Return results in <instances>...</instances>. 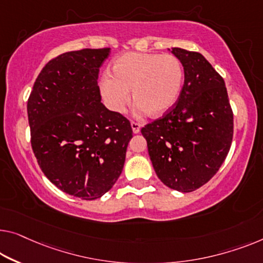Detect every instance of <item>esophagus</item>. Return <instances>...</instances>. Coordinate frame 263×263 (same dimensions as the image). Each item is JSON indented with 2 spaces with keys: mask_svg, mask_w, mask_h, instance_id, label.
I'll use <instances>...</instances> for the list:
<instances>
[{
  "mask_svg": "<svg viewBox=\"0 0 263 263\" xmlns=\"http://www.w3.org/2000/svg\"><path fill=\"white\" fill-rule=\"evenodd\" d=\"M131 127H132V131L133 133H138L140 131V127H142V125L139 123H137V121H131Z\"/></svg>",
  "mask_w": 263,
  "mask_h": 263,
  "instance_id": "esophagus-1",
  "label": "esophagus"
}]
</instances>
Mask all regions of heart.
I'll use <instances>...</instances> for the list:
<instances>
[{"mask_svg":"<svg viewBox=\"0 0 263 263\" xmlns=\"http://www.w3.org/2000/svg\"><path fill=\"white\" fill-rule=\"evenodd\" d=\"M183 81L184 67L176 55L131 52L115 59L112 74L101 78L100 92L107 106L121 113L131 101L133 89L137 109L159 117L177 103Z\"/></svg>","mask_w":263,"mask_h":263,"instance_id":"b5f03b06","label":"heart"}]
</instances>
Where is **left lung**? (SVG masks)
Listing matches in <instances>:
<instances>
[{"mask_svg":"<svg viewBox=\"0 0 263 263\" xmlns=\"http://www.w3.org/2000/svg\"><path fill=\"white\" fill-rule=\"evenodd\" d=\"M170 50V49H169ZM184 85L177 103L142 135L158 178L166 186L191 193L209 182L224 162L234 133V117L223 78L197 52L175 48Z\"/></svg>","mask_w":263,"mask_h":263,"instance_id":"8db88e82","label":"left lung"}]
</instances>
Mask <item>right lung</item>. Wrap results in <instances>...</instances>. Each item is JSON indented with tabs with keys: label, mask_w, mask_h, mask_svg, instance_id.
<instances>
[{
	"label": "right lung",
	"mask_w": 263,
	"mask_h": 263,
	"mask_svg": "<svg viewBox=\"0 0 263 263\" xmlns=\"http://www.w3.org/2000/svg\"><path fill=\"white\" fill-rule=\"evenodd\" d=\"M109 52L86 48L50 60L27 104L42 172L64 193L86 201L115 185L132 138L130 121L101 103L98 76Z\"/></svg>",
	"instance_id": "add662e5"
}]
</instances>
